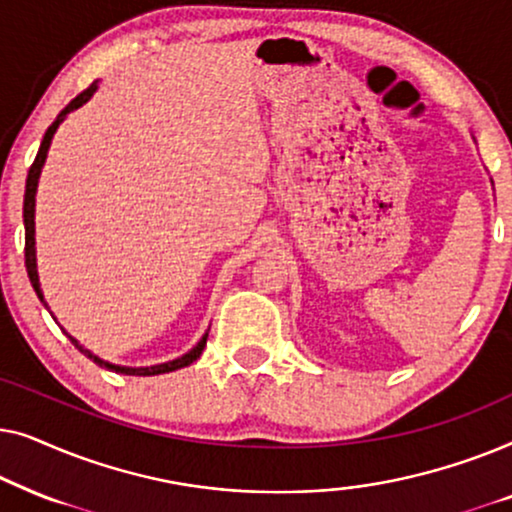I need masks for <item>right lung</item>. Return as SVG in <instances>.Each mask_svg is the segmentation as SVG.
Returning a JSON list of instances; mask_svg holds the SVG:
<instances>
[{"label": "right lung", "mask_w": 512, "mask_h": 512, "mask_svg": "<svg viewBox=\"0 0 512 512\" xmlns=\"http://www.w3.org/2000/svg\"><path fill=\"white\" fill-rule=\"evenodd\" d=\"M97 88H100V81H93V86H90L88 90H83L81 95H76L74 100L69 102L67 107L60 111L58 118H55V121L51 123V128L46 130L44 139H41V146H39L37 158H34V163H32V167H30V172H27V181H25V200H23V223H25V265H27V277H30V282H32V286H34V291H37V296H39V300H41V303H44V305H46V300H44V291H41V284H39V272H37V242H34V207H37V188H39V177H41V170H44V163H46L48 149H51L53 135H55V132H58L60 123L65 121L67 114H72L74 109L83 107V104H86V102L90 100V97L95 95V90H97ZM46 307H48V305H46ZM62 331H65V328H62ZM65 335H67L69 340H72V345H74V347H79L81 352L86 354L90 361H95V363H97V366H102V368H107V370H116V373H123V375H144V377H146V375H163V373H172V370L186 368V366H191L193 361H198V359H200V354H202V349H205V345H207V335H209V331H207L205 335H202L200 342L191 349V352L181 354L179 359H172V361H167V363H158V366H146V368L118 366V363H109V361H104V359H100V356H97V354L90 352V349L83 347L81 342L76 340V338H72V335H69L67 331H65Z\"/></svg>", "instance_id": "1"}]
</instances>
